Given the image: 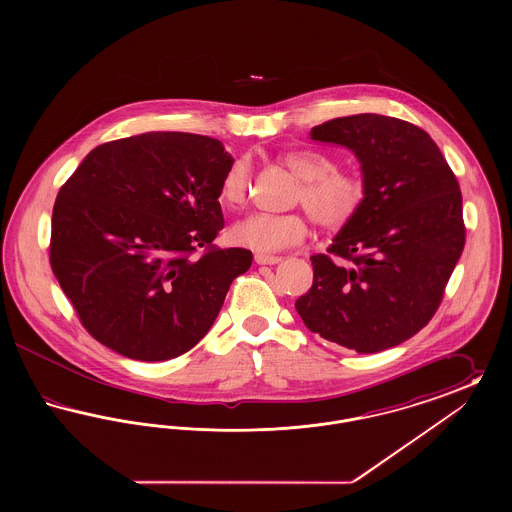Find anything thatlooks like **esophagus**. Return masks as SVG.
I'll list each match as a JSON object with an SVG mask.
<instances>
[{"instance_id":"1","label":"esophagus","mask_w":512,"mask_h":512,"mask_svg":"<svg viewBox=\"0 0 512 512\" xmlns=\"http://www.w3.org/2000/svg\"><path fill=\"white\" fill-rule=\"evenodd\" d=\"M280 261H282V257H278V255H265V253L255 255L257 265H278Z\"/></svg>"}]
</instances>
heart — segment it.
I'll return each mask as SVG.
<instances>
[{
	"instance_id": "b5f03b06",
	"label": "heart",
	"mask_w": 512,
	"mask_h": 512,
	"mask_svg": "<svg viewBox=\"0 0 512 512\" xmlns=\"http://www.w3.org/2000/svg\"><path fill=\"white\" fill-rule=\"evenodd\" d=\"M280 163L299 178L293 203L303 205L309 217L326 230H338L357 217L365 201V184L353 172L338 169L334 157L318 149H293L280 155ZM251 163L247 157L234 159L222 172L220 203L238 209L247 201ZM309 224L301 213H255L230 228L234 244L259 253H274L301 244Z\"/></svg>"
}]
</instances>
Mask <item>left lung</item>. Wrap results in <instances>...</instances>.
Masks as SVG:
<instances>
[{
	"label": "left lung",
	"mask_w": 512,
	"mask_h": 512,
	"mask_svg": "<svg viewBox=\"0 0 512 512\" xmlns=\"http://www.w3.org/2000/svg\"><path fill=\"white\" fill-rule=\"evenodd\" d=\"M318 142L355 151L365 201L313 261L295 301L305 326L357 353L409 340L436 315L466 240L463 195L436 142L411 122L363 113L322 122Z\"/></svg>",
	"instance_id": "8db88e82"
}]
</instances>
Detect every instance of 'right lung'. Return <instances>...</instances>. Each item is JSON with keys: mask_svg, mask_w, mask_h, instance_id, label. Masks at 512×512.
Segmentation results:
<instances>
[{"mask_svg": "<svg viewBox=\"0 0 512 512\" xmlns=\"http://www.w3.org/2000/svg\"><path fill=\"white\" fill-rule=\"evenodd\" d=\"M232 161L215 138L147 132L92 149L61 186L49 263L92 338L153 363L209 332L253 261L249 249L213 244Z\"/></svg>", "mask_w": 512, "mask_h": 512, "instance_id": "obj_1", "label": "right lung"}]
</instances>
